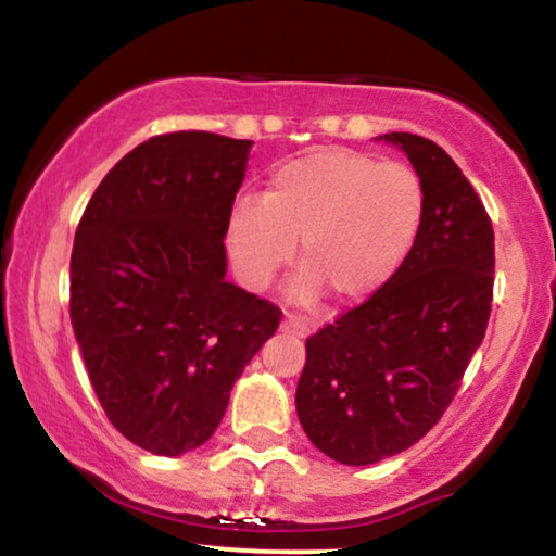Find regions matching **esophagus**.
Listing matches in <instances>:
<instances>
[{"instance_id":"esophagus-1","label":"esophagus","mask_w":556,"mask_h":556,"mask_svg":"<svg viewBox=\"0 0 556 556\" xmlns=\"http://www.w3.org/2000/svg\"><path fill=\"white\" fill-rule=\"evenodd\" d=\"M279 330L287 332V336H294V338H307L309 328L302 320H298V317H285L282 325H279Z\"/></svg>"}]
</instances>
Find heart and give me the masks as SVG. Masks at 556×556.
Masks as SVG:
<instances>
[{
  "label": "heart",
  "mask_w": 556,
  "mask_h": 556,
  "mask_svg": "<svg viewBox=\"0 0 556 556\" xmlns=\"http://www.w3.org/2000/svg\"><path fill=\"white\" fill-rule=\"evenodd\" d=\"M425 211V185L409 165L330 147L282 162L262 201L233 203L226 249L243 285L264 290L300 241L290 298L309 307L328 294L353 307L402 269Z\"/></svg>",
  "instance_id": "obj_1"
}]
</instances>
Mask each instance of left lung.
I'll use <instances>...</instances> for the list:
<instances>
[{
	"label": "left lung",
	"mask_w": 556,
	"mask_h": 556,
	"mask_svg": "<svg viewBox=\"0 0 556 556\" xmlns=\"http://www.w3.org/2000/svg\"><path fill=\"white\" fill-rule=\"evenodd\" d=\"M376 139L409 157L427 211L391 282L305 343L300 425L343 465L387 460L438 425L483 343L493 300V226L463 169L432 139Z\"/></svg>",
	"instance_id": "8db88e82"
}]
</instances>
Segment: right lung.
Segmentation results:
<instances>
[{
  "mask_svg": "<svg viewBox=\"0 0 556 556\" xmlns=\"http://www.w3.org/2000/svg\"><path fill=\"white\" fill-rule=\"evenodd\" d=\"M251 139L173 131L124 154L71 254V323L111 425L152 455L201 447L279 307L226 279Z\"/></svg>",
  "mask_w": 556,
  "mask_h": 556,
  "instance_id": "right-lung-1",
  "label": "right lung"
}]
</instances>
